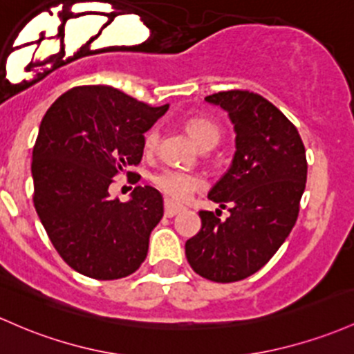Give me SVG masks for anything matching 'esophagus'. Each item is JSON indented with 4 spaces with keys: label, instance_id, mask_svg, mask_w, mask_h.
<instances>
[{
    "label": "esophagus",
    "instance_id": "obj_1",
    "mask_svg": "<svg viewBox=\"0 0 354 354\" xmlns=\"http://www.w3.org/2000/svg\"><path fill=\"white\" fill-rule=\"evenodd\" d=\"M180 212H181V207L174 205L173 201L165 200V215L168 216V218H171V216H174V215H178Z\"/></svg>",
    "mask_w": 354,
    "mask_h": 354
}]
</instances>
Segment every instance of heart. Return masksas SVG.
<instances>
[{
    "instance_id": "b5f03b06",
    "label": "heart",
    "mask_w": 354,
    "mask_h": 354,
    "mask_svg": "<svg viewBox=\"0 0 354 354\" xmlns=\"http://www.w3.org/2000/svg\"><path fill=\"white\" fill-rule=\"evenodd\" d=\"M186 131L189 136L195 139L198 146L203 149V147L215 146L220 141V129L215 122L212 120L203 119V118H193L186 122ZM158 145V129L156 127H151L149 131L145 134V149L153 151ZM151 181L156 186L162 195L169 198L171 201H181L188 200L196 189H200L203 186L201 178H198L196 174L185 173V171L178 169H161L158 173H154L151 176Z\"/></svg>"
}]
</instances>
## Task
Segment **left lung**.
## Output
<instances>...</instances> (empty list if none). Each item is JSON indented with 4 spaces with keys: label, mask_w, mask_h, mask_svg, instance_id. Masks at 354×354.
Returning <instances> with one entry per match:
<instances>
[{
    "label": "left lung",
    "mask_w": 354,
    "mask_h": 354,
    "mask_svg": "<svg viewBox=\"0 0 354 354\" xmlns=\"http://www.w3.org/2000/svg\"><path fill=\"white\" fill-rule=\"evenodd\" d=\"M234 124L235 154L208 198L227 220L200 212L201 230L186 242L192 269L213 282H236L262 269L296 225L308 180L296 126L262 95L248 91L205 97Z\"/></svg>",
    "instance_id": "1"
}]
</instances>
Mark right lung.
Returning <instances> with one entry per match:
<instances>
[{
	"instance_id": "add662e5",
	"label": "right lung",
	"mask_w": 354,
	"mask_h": 354,
	"mask_svg": "<svg viewBox=\"0 0 354 354\" xmlns=\"http://www.w3.org/2000/svg\"><path fill=\"white\" fill-rule=\"evenodd\" d=\"M169 106L151 107L107 85L70 88L46 111L33 147V203L60 257L87 277L114 281L147 255L162 196L136 186L126 203L112 178L139 165L145 133ZM138 180L134 178L133 181Z\"/></svg>"
}]
</instances>
